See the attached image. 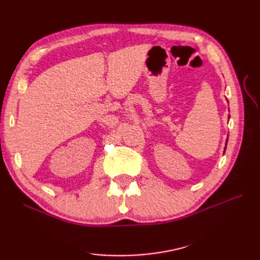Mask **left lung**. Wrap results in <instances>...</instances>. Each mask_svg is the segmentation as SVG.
Returning a JSON list of instances; mask_svg holds the SVG:
<instances>
[{
    "mask_svg": "<svg viewBox=\"0 0 260 260\" xmlns=\"http://www.w3.org/2000/svg\"><path fill=\"white\" fill-rule=\"evenodd\" d=\"M226 142H228V140H226ZM225 146H226V143H225ZM225 149V148H224Z\"/></svg>",
    "mask_w": 260,
    "mask_h": 260,
    "instance_id": "obj_1",
    "label": "left lung"
}]
</instances>
